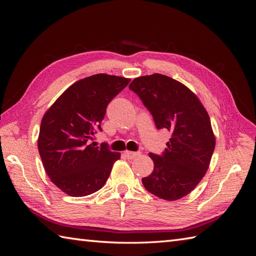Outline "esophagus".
<instances>
[{"label":"esophagus","mask_w":256,"mask_h":256,"mask_svg":"<svg viewBox=\"0 0 256 256\" xmlns=\"http://www.w3.org/2000/svg\"><path fill=\"white\" fill-rule=\"evenodd\" d=\"M138 154H140V152H130V150H126V152H125V156H126L128 159H134L136 157L138 156Z\"/></svg>","instance_id":"obj_1"}]
</instances>
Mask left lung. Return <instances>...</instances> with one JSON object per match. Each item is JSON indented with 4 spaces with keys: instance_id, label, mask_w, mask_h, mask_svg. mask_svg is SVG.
Here are the masks:
<instances>
[{
    "instance_id": "obj_1",
    "label": "left lung",
    "mask_w": 256,
    "mask_h": 256,
    "mask_svg": "<svg viewBox=\"0 0 256 256\" xmlns=\"http://www.w3.org/2000/svg\"><path fill=\"white\" fill-rule=\"evenodd\" d=\"M129 88L136 92L158 129L171 131L162 156L150 154L154 171L142 182L162 200H180L194 189L206 174L216 146L209 115L198 97L168 76L136 78Z\"/></svg>"
}]
</instances>
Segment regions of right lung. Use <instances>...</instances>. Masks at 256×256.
Listing matches in <instances>:
<instances>
[{
  "label": "right lung",
  "mask_w": 256,
  "mask_h": 256,
  "mask_svg": "<svg viewBox=\"0 0 256 256\" xmlns=\"http://www.w3.org/2000/svg\"><path fill=\"white\" fill-rule=\"evenodd\" d=\"M130 79L97 74L70 85L42 116L38 152L51 182L67 196H85L102 189L120 152L88 144L102 130L106 106Z\"/></svg>",
  "instance_id": "right-lung-1"
}]
</instances>
